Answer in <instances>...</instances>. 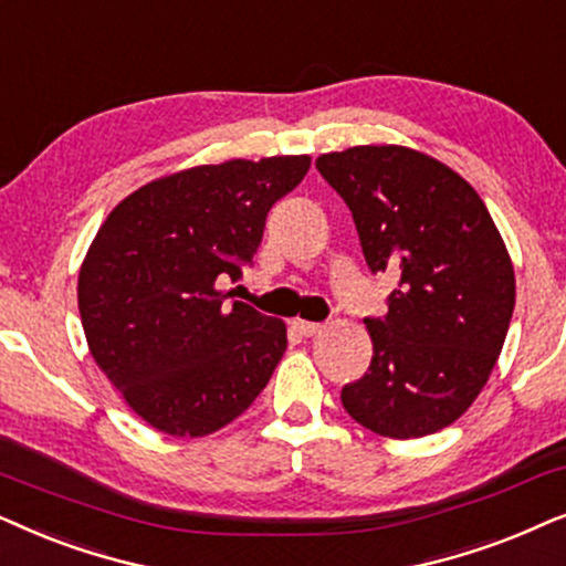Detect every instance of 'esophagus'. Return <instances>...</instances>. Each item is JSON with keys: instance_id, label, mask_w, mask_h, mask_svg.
<instances>
[{"instance_id": "34e87169", "label": "esophagus", "mask_w": 566, "mask_h": 566, "mask_svg": "<svg viewBox=\"0 0 566 566\" xmlns=\"http://www.w3.org/2000/svg\"><path fill=\"white\" fill-rule=\"evenodd\" d=\"M292 328H295L297 334H303V336H315V334H321L323 326H321V323L297 318V321H292Z\"/></svg>"}]
</instances>
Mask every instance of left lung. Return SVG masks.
<instances>
[{
	"label": "left lung",
	"mask_w": 566,
	"mask_h": 566,
	"mask_svg": "<svg viewBox=\"0 0 566 566\" xmlns=\"http://www.w3.org/2000/svg\"><path fill=\"white\" fill-rule=\"evenodd\" d=\"M315 168L349 207L373 274L398 287L365 318L373 361L342 388L346 413L409 440L453 424L486 386L515 307V271L481 196L406 147H352Z\"/></svg>",
	"instance_id": "left-lung-1"
}]
</instances>
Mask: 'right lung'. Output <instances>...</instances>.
<instances>
[{"label": "right lung", "instance_id": "right-lung-1", "mask_svg": "<svg viewBox=\"0 0 566 566\" xmlns=\"http://www.w3.org/2000/svg\"><path fill=\"white\" fill-rule=\"evenodd\" d=\"M307 155L172 172L126 196L80 269L82 328L97 367L147 424L212 434L266 388L287 349L279 318L230 300L259 251L269 209Z\"/></svg>", "mask_w": 566, "mask_h": 566}]
</instances>
